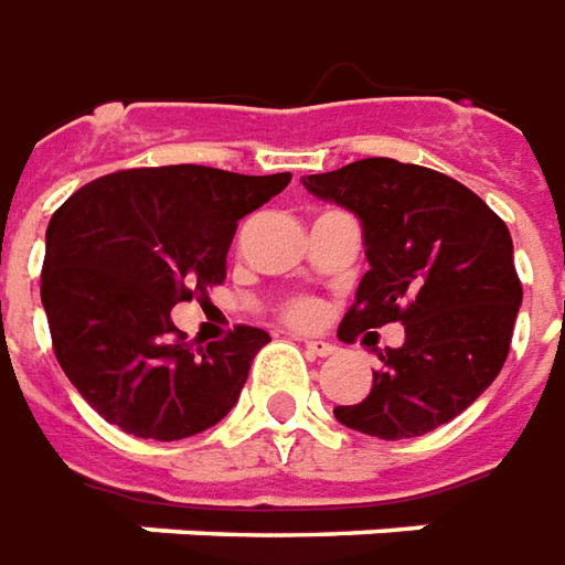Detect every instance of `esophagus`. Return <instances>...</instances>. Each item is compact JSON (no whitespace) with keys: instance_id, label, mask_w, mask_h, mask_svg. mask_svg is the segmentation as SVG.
<instances>
[{"instance_id":"obj_1","label":"esophagus","mask_w":565,"mask_h":565,"mask_svg":"<svg viewBox=\"0 0 565 565\" xmlns=\"http://www.w3.org/2000/svg\"><path fill=\"white\" fill-rule=\"evenodd\" d=\"M303 350H307L310 355H319V359L338 353V347H334V343H328V340H322V338H307L303 340Z\"/></svg>"}]
</instances>
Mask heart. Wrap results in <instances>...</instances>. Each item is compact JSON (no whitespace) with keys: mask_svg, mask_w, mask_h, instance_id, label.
<instances>
[{"mask_svg":"<svg viewBox=\"0 0 565 565\" xmlns=\"http://www.w3.org/2000/svg\"><path fill=\"white\" fill-rule=\"evenodd\" d=\"M286 316H289L291 322H298V326H307V322H313L316 316H319V307L313 301H295L286 310Z\"/></svg>","mask_w":565,"mask_h":565,"instance_id":"1","label":"heart"}]
</instances>
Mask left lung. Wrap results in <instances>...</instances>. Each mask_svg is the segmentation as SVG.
<instances>
[{
    "label": "left lung",
    "mask_w": 565,
    "mask_h": 565,
    "mask_svg": "<svg viewBox=\"0 0 565 565\" xmlns=\"http://www.w3.org/2000/svg\"><path fill=\"white\" fill-rule=\"evenodd\" d=\"M301 182L362 222L367 274L340 338L404 326L402 347L377 353L365 398L334 407L338 423L398 441L459 417L499 377L523 301L505 222L450 175L392 158Z\"/></svg>",
    "instance_id": "8db88e82"
}]
</instances>
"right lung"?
<instances>
[{"mask_svg": "<svg viewBox=\"0 0 565 565\" xmlns=\"http://www.w3.org/2000/svg\"><path fill=\"white\" fill-rule=\"evenodd\" d=\"M289 182L198 163L121 170L51 215L42 307L63 374L99 417L179 441L231 414L270 334L237 326L194 355L170 310L225 279L237 222Z\"/></svg>", "mask_w": 565, "mask_h": 565, "instance_id": "1", "label": "right lung"}]
</instances>
